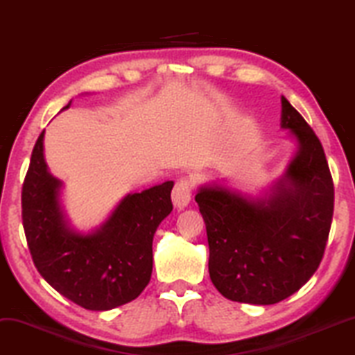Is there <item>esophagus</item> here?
Listing matches in <instances>:
<instances>
[{
    "label": "esophagus",
    "instance_id": "esophagus-1",
    "mask_svg": "<svg viewBox=\"0 0 355 355\" xmlns=\"http://www.w3.org/2000/svg\"><path fill=\"white\" fill-rule=\"evenodd\" d=\"M172 201L175 208L182 209L188 206L191 201V183L188 178H180L177 183H175L173 191H172Z\"/></svg>",
    "mask_w": 355,
    "mask_h": 355
}]
</instances>
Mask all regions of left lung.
I'll use <instances>...</instances> for the list:
<instances>
[{"mask_svg":"<svg viewBox=\"0 0 355 355\" xmlns=\"http://www.w3.org/2000/svg\"><path fill=\"white\" fill-rule=\"evenodd\" d=\"M282 129L297 141L285 173L260 196L221 183L200 187L209 277L227 300L275 304L306 284L324 255L334 185L322 146L282 96Z\"/></svg>","mask_w":355,"mask_h":355,"instance_id":"1","label":"left lung"}]
</instances>
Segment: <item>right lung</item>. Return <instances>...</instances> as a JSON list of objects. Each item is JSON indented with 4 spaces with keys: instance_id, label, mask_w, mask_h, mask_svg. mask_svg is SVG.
<instances>
[{
    "instance_id": "right-lung-1",
    "label": "right lung",
    "mask_w": 355,
    "mask_h": 355,
    "mask_svg": "<svg viewBox=\"0 0 355 355\" xmlns=\"http://www.w3.org/2000/svg\"><path fill=\"white\" fill-rule=\"evenodd\" d=\"M44 132L31 155L21 198L35 268L52 288L85 309L107 311L132 302L150 280L152 241L173 208V182L129 193L100 227L80 232L60 203L62 182L47 168Z\"/></svg>"
}]
</instances>
